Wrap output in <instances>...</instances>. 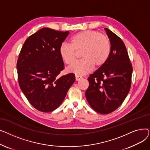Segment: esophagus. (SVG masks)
I'll use <instances>...</instances> for the list:
<instances>
[{"instance_id":"obj_1","label":"esophagus","mask_w":150,"mask_h":150,"mask_svg":"<svg viewBox=\"0 0 150 150\" xmlns=\"http://www.w3.org/2000/svg\"><path fill=\"white\" fill-rule=\"evenodd\" d=\"M82 78H83V77L81 76L77 75H75V80H76V81H79V80H80L81 79H82Z\"/></svg>"}]
</instances>
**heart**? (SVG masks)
Listing matches in <instances>:
<instances>
[{
	"instance_id": "1",
	"label": "heart",
	"mask_w": 150,
	"mask_h": 150,
	"mask_svg": "<svg viewBox=\"0 0 150 150\" xmlns=\"http://www.w3.org/2000/svg\"><path fill=\"white\" fill-rule=\"evenodd\" d=\"M80 53L81 60L67 68L69 72L76 75L89 73L93 67L98 69L108 61L111 52L109 38L97 31L86 30L74 35L70 44L62 43L59 49L62 59L68 65L75 62L76 52Z\"/></svg>"
}]
</instances>
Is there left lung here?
<instances>
[{"mask_svg": "<svg viewBox=\"0 0 150 150\" xmlns=\"http://www.w3.org/2000/svg\"><path fill=\"white\" fill-rule=\"evenodd\" d=\"M111 45L105 64L90 75L89 86L85 92L91 107L101 114H109L119 108L128 94L132 67L122 39L105 28Z\"/></svg>", "mask_w": 150, "mask_h": 150, "instance_id": "8db88e82", "label": "left lung"}]
</instances>
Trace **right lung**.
I'll use <instances>...</instances> for the list:
<instances>
[{"label": "right lung", "mask_w": 150, "mask_h": 150, "mask_svg": "<svg viewBox=\"0 0 150 150\" xmlns=\"http://www.w3.org/2000/svg\"><path fill=\"white\" fill-rule=\"evenodd\" d=\"M69 31L43 28L28 37L17 62L20 88L30 103L39 111L58 108L75 81V74L58 76L64 69L59 49Z\"/></svg>", "instance_id": "1"}]
</instances>
